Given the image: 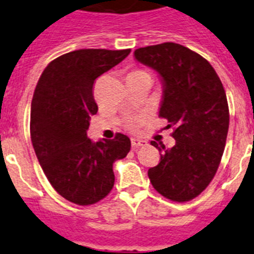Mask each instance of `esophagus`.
I'll list each match as a JSON object with an SVG mask.
<instances>
[{
	"mask_svg": "<svg viewBox=\"0 0 254 254\" xmlns=\"http://www.w3.org/2000/svg\"><path fill=\"white\" fill-rule=\"evenodd\" d=\"M131 143H132V147H140V146H145V145H146V141L141 140V138L132 137Z\"/></svg>",
	"mask_w": 254,
	"mask_h": 254,
	"instance_id": "esophagus-1",
	"label": "esophagus"
}]
</instances>
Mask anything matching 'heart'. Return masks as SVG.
I'll use <instances>...</instances> for the list:
<instances>
[{
  "label": "heart",
  "mask_w": 254,
  "mask_h": 254,
  "mask_svg": "<svg viewBox=\"0 0 254 254\" xmlns=\"http://www.w3.org/2000/svg\"><path fill=\"white\" fill-rule=\"evenodd\" d=\"M132 73H147V72H145V71H133ZM143 120H145L143 117H134V118H131V120L128 121V123H127V127H128L129 129H137L138 127L143 123Z\"/></svg>",
  "instance_id": "obj_1"
}]
</instances>
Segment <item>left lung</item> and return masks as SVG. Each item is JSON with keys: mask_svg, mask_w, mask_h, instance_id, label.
Instances as JSON below:
<instances>
[{"mask_svg": "<svg viewBox=\"0 0 254 254\" xmlns=\"http://www.w3.org/2000/svg\"><path fill=\"white\" fill-rule=\"evenodd\" d=\"M134 58L160 76L159 117L173 127L176 140L172 149L151 141L161 158L147 176L159 193L186 202L210 185L219 168L229 129L225 90L207 61L181 44L138 48Z\"/></svg>", "mask_w": 254, "mask_h": 254, "instance_id": "left-lung-1", "label": "left lung"}]
</instances>
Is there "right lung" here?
<instances>
[{
	"instance_id": "1",
	"label": "right lung",
	"mask_w": 254,
	"mask_h": 254,
	"mask_svg": "<svg viewBox=\"0 0 254 254\" xmlns=\"http://www.w3.org/2000/svg\"><path fill=\"white\" fill-rule=\"evenodd\" d=\"M131 49H78L56 58L35 87L30 111V136L40 167L52 187L76 205H93L114 185L113 163L127 156L131 140L87 137L98 105L96 78L122 62Z\"/></svg>"
}]
</instances>
